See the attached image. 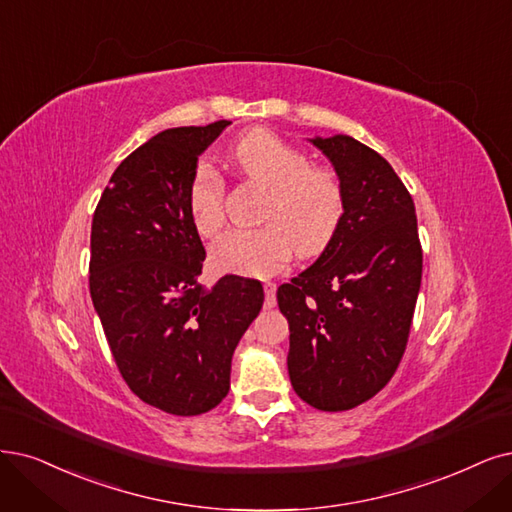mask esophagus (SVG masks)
I'll return each mask as SVG.
<instances>
[{"mask_svg": "<svg viewBox=\"0 0 512 512\" xmlns=\"http://www.w3.org/2000/svg\"><path fill=\"white\" fill-rule=\"evenodd\" d=\"M263 291H266V308L276 306V282H266L263 285Z\"/></svg>", "mask_w": 512, "mask_h": 512, "instance_id": "34e87169", "label": "esophagus"}]
</instances>
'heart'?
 <instances>
[{
  "instance_id": "heart-1",
  "label": "heart",
  "mask_w": 512,
  "mask_h": 512,
  "mask_svg": "<svg viewBox=\"0 0 512 512\" xmlns=\"http://www.w3.org/2000/svg\"><path fill=\"white\" fill-rule=\"evenodd\" d=\"M240 177L266 192L257 230H234L211 246L219 272L272 276L291 255L323 253L346 215V187L329 166H314L310 156L270 130H251L227 154ZM225 183L208 164H200L189 183L187 211L194 230L213 238L223 225Z\"/></svg>"
}]
</instances>
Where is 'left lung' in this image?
I'll return each mask as SVG.
<instances>
[{
  "label": "left lung",
  "instance_id": "8db88e82",
  "mask_svg": "<svg viewBox=\"0 0 512 512\" xmlns=\"http://www.w3.org/2000/svg\"><path fill=\"white\" fill-rule=\"evenodd\" d=\"M346 187V215L316 263L278 287L289 377L301 401L346 411L380 392L407 348L422 282L413 198L377 151L348 135L310 139Z\"/></svg>",
  "mask_w": 512,
  "mask_h": 512
}]
</instances>
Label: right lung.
I'll return each instance as SVG.
<instances>
[{
  "instance_id": "add662e5",
  "label": "right lung",
  "mask_w": 512,
  "mask_h": 512,
  "mask_svg": "<svg viewBox=\"0 0 512 512\" xmlns=\"http://www.w3.org/2000/svg\"><path fill=\"white\" fill-rule=\"evenodd\" d=\"M230 124L168 128L111 175L90 232V297L124 382L173 415H200L230 390L232 356L263 306L259 280L204 289L206 257L187 211L198 156Z\"/></svg>"
}]
</instances>
